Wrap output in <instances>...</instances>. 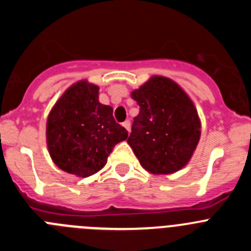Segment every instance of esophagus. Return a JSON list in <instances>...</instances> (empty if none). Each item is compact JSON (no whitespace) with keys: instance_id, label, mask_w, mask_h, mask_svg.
<instances>
[{"instance_id":"esophagus-1","label":"esophagus","mask_w":251,"mask_h":251,"mask_svg":"<svg viewBox=\"0 0 251 251\" xmlns=\"http://www.w3.org/2000/svg\"><path fill=\"white\" fill-rule=\"evenodd\" d=\"M123 127L126 128V129H127L128 132H129V130H130V122H129V121L123 122Z\"/></svg>"}]
</instances>
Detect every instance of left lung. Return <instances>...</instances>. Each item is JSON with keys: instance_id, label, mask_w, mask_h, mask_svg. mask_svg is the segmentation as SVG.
Wrapping results in <instances>:
<instances>
[{"instance_id": "1", "label": "left lung", "mask_w": 251, "mask_h": 251, "mask_svg": "<svg viewBox=\"0 0 251 251\" xmlns=\"http://www.w3.org/2000/svg\"><path fill=\"white\" fill-rule=\"evenodd\" d=\"M138 103L128 145L147 171L176 172L190 161L201 134L194 103L175 81L153 76L132 93Z\"/></svg>"}]
</instances>
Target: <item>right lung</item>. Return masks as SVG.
Instances as JSON below:
<instances>
[{"label": "right lung", "instance_id": "1", "mask_svg": "<svg viewBox=\"0 0 251 251\" xmlns=\"http://www.w3.org/2000/svg\"><path fill=\"white\" fill-rule=\"evenodd\" d=\"M98 86L79 81L66 90L49 114L46 138L55 165L68 174L88 177L105 166L115 145L128 132L98 100Z\"/></svg>", "mask_w": 251, "mask_h": 251}]
</instances>
